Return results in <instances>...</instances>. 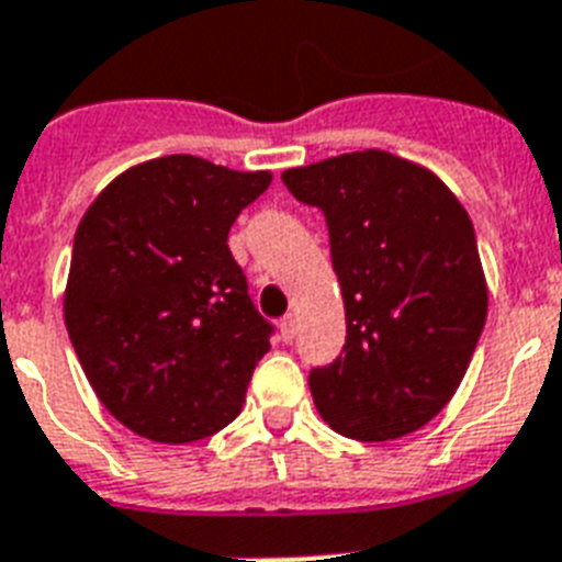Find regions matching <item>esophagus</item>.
Masks as SVG:
<instances>
[{
	"label": "esophagus",
	"instance_id": "34e87169",
	"mask_svg": "<svg viewBox=\"0 0 562 562\" xmlns=\"http://www.w3.org/2000/svg\"><path fill=\"white\" fill-rule=\"evenodd\" d=\"M280 335H282V340H285V344H291V340H294V337H296V317H294V314H285V317H282Z\"/></svg>",
	"mask_w": 562,
	"mask_h": 562
}]
</instances>
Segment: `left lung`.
Wrapping results in <instances>:
<instances>
[{
	"instance_id": "left-lung-1",
	"label": "left lung",
	"mask_w": 562,
	"mask_h": 562,
	"mask_svg": "<svg viewBox=\"0 0 562 562\" xmlns=\"http://www.w3.org/2000/svg\"><path fill=\"white\" fill-rule=\"evenodd\" d=\"M282 184L323 210L344 291V352L308 372L317 413L360 441L418 430L453 398L485 326L471 218L430 170L381 149L285 170Z\"/></svg>"
}]
</instances>
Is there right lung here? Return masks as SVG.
Listing matches in <instances>:
<instances>
[{"instance_id":"obj_1","label":"right lung","mask_w":562,"mask_h":562,"mask_svg":"<svg viewBox=\"0 0 562 562\" xmlns=\"http://www.w3.org/2000/svg\"><path fill=\"white\" fill-rule=\"evenodd\" d=\"M268 184L164 155L117 176L77 227L68 337L103 407L144 439H207L239 415L273 326L227 234Z\"/></svg>"}]
</instances>
